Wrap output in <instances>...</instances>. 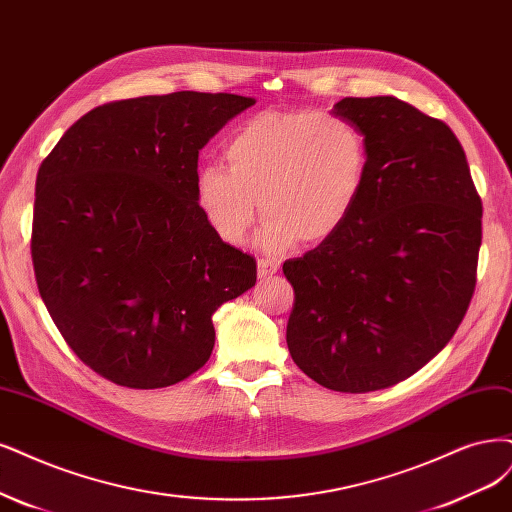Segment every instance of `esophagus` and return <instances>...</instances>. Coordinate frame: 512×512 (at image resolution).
Here are the masks:
<instances>
[{
  "mask_svg": "<svg viewBox=\"0 0 512 512\" xmlns=\"http://www.w3.org/2000/svg\"><path fill=\"white\" fill-rule=\"evenodd\" d=\"M279 271V262L273 258H260L258 260V277L267 279Z\"/></svg>",
  "mask_w": 512,
  "mask_h": 512,
  "instance_id": "esophagus-1",
  "label": "esophagus"
}]
</instances>
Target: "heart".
Returning a JSON list of instances; mask_svg holds the SVG:
<instances>
[{
  "label": "heart",
  "mask_w": 512,
  "mask_h": 512,
  "mask_svg": "<svg viewBox=\"0 0 512 512\" xmlns=\"http://www.w3.org/2000/svg\"><path fill=\"white\" fill-rule=\"evenodd\" d=\"M224 156L226 167L207 163L197 171L201 214L222 241L241 245L260 207L258 243L269 252L339 233L368 173L362 133L332 114H254L228 137Z\"/></svg>",
  "instance_id": "heart-1"
}]
</instances>
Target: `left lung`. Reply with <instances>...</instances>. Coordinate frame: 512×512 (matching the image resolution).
Listing matches in <instances>:
<instances>
[{
    "mask_svg": "<svg viewBox=\"0 0 512 512\" xmlns=\"http://www.w3.org/2000/svg\"><path fill=\"white\" fill-rule=\"evenodd\" d=\"M332 114L364 135L366 184L339 233L284 262L286 341L315 383L364 394L417 373L462 324L483 205L443 120L396 97H345Z\"/></svg>",
    "mask_w": 512,
    "mask_h": 512,
    "instance_id": "1",
    "label": "left lung"
}]
</instances>
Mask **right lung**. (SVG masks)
Returning <instances> with one entry per match:
<instances>
[{"mask_svg":"<svg viewBox=\"0 0 512 512\" xmlns=\"http://www.w3.org/2000/svg\"><path fill=\"white\" fill-rule=\"evenodd\" d=\"M254 97L180 91L99 105L35 180L31 258L74 354L135 390L190 377L216 343L211 315L256 284V260L197 205L199 150Z\"/></svg>","mask_w":512,"mask_h":512,"instance_id":"add662e5","label":"right lung"}]
</instances>
